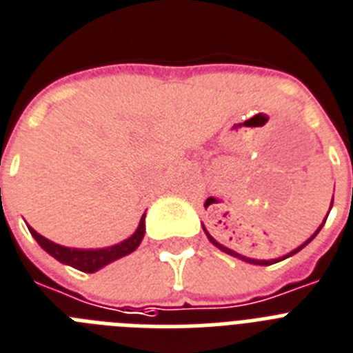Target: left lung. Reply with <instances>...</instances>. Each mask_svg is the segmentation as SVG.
Here are the masks:
<instances>
[{"instance_id": "obj_1", "label": "left lung", "mask_w": 353, "mask_h": 353, "mask_svg": "<svg viewBox=\"0 0 353 353\" xmlns=\"http://www.w3.org/2000/svg\"><path fill=\"white\" fill-rule=\"evenodd\" d=\"M332 203H334V198H332ZM332 203H330V209H332ZM328 212H330V210H328ZM328 216V214H327ZM327 216H325V219H323V223H321L320 227H318V230L314 232V234H312L311 237H309V239L305 241V243H302V245L298 246V248H294L293 252H289L288 255H282V257H279V259H270V261H261V259H250V257H245V255H241V254H237V252H234V250H230V248H227V246H223V245H219L218 241L214 239L212 236H210L209 232H207V228L203 227V232H205L207 234V237H209V241L210 243H212L214 246H216V248H219L221 250V252H225V254H228V255H232V257H236V259H239V261H245V263H248V264H255V266H270V264H275V263H280V261H284V259H288V257H291V255H294V254H298V252H300V250L302 248H305L307 245H309V243H311L312 239H314L316 236H318V232L321 230V227H323L325 225V221H327Z\"/></svg>"}]
</instances>
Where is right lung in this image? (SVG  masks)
Returning <instances> with one entry per match:
<instances>
[{
  "label": "right lung",
  "mask_w": 353,
  "mask_h": 353,
  "mask_svg": "<svg viewBox=\"0 0 353 353\" xmlns=\"http://www.w3.org/2000/svg\"><path fill=\"white\" fill-rule=\"evenodd\" d=\"M144 218H146V214H143V218L139 221V227L135 228V232L132 234L128 239L121 241V243H117V245L107 246V248H68V246L57 245L53 241L46 239L44 236H41L39 232L33 230L32 227H28L30 234L33 236V239L37 241L39 246H41L44 252L51 255V257H55L59 263L68 264V266L74 268V270H80L83 273H94V271L101 270L107 264L114 263L117 259L125 257V255L132 254L137 250V246L141 245V241L144 237V232H146V225H144Z\"/></svg>",
  "instance_id": "right-lung-1"
}]
</instances>
